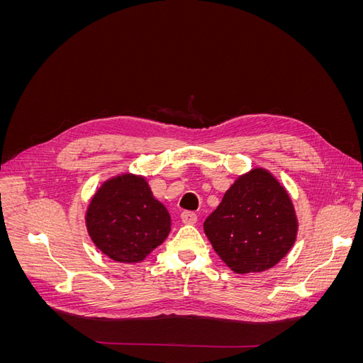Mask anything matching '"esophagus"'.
I'll return each instance as SVG.
<instances>
[{
    "label": "esophagus",
    "instance_id": "1",
    "mask_svg": "<svg viewBox=\"0 0 363 363\" xmlns=\"http://www.w3.org/2000/svg\"><path fill=\"white\" fill-rule=\"evenodd\" d=\"M182 221H183L184 224L194 225L196 221H199V216H196L194 212H183V213H182Z\"/></svg>",
    "mask_w": 363,
    "mask_h": 363
}]
</instances>
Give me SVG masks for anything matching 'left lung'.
Returning <instances> with one entry per match:
<instances>
[{"instance_id":"8db88e82","label":"left lung","mask_w":363,"mask_h":363,"mask_svg":"<svg viewBox=\"0 0 363 363\" xmlns=\"http://www.w3.org/2000/svg\"><path fill=\"white\" fill-rule=\"evenodd\" d=\"M296 230L286 189L263 168L240 175L204 221L213 250L236 274L277 265L292 248Z\"/></svg>"}]
</instances>
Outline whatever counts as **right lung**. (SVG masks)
Here are the masks:
<instances>
[{
    "label": "right lung",
    "instance_id": "obj_1",
    "mask_svg": "<svg viewBox=\"0 0 363 363\" xmlns=\"http://www.w3.org/2000/svg\"><path fill=\"white\" fill-rule=\"evenodd\" d=\"M86 227L106 256L136 263L163 244L171 232V216L144 177L123 174L96 191L87 207Z\"/></svg>",
    "mask_w": 363,
    "mask_h": 363
}]
</instances>
